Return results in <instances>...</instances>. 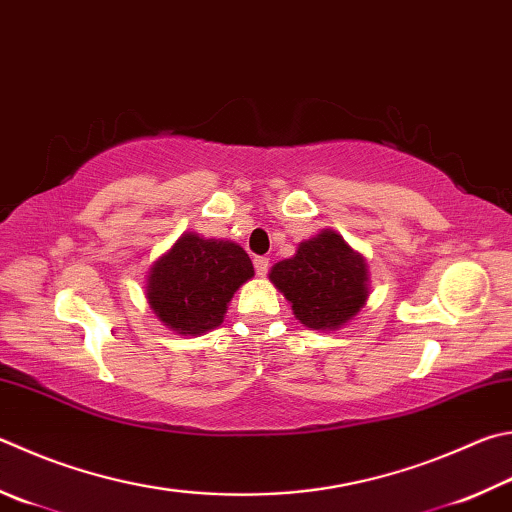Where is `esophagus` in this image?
<instances>
[{"instance_id":"1","label":"esophagus","mask_w":512,"mask_h":512,"mask_svg":"<svg viewBox=\"0 0 512 512\" xmlns=\"http://www.w3.org/2000/svg\"><path fill=\"white\" fill-rule=\"evenodd\" d=\"M253 264H255V271L259 277H264L268 273V266H271L268 264V257H255Z\"/></svg>"}]
</instances>
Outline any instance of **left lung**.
Returning a JSON list of instances; mask_svg holds the SVG:
<instances>
[{
    "label": "left lung",
    "instance_id": "obj_1",
    "mask_svg": "<svg viewBox=\"0 0 512 512\" xmlns=\"http://www.w3.org/2000/svg\"><path fill=\"white\" fill-rule=\"evenodd\" d=\"M275 284L306 329L338 331L362 311L369 297V266L340 232L324 228L297 244L293 257L273 264Z\"/></svg>",
    "mask_w": 512,
    "mask_h": 512
}]
</instances>
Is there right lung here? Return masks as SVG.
Wrapping results in <instances>:
<instances>
[{
  "instance_id": "add662e5",
  "label": "right lung",
  "mask_w": 512,
  "mask_h": 512,
  "mask_svg": "<svg viewBox=\"0 0 512 512\" xmlns=\"http://www.w3.org/2000/svg\"><path fill=\"white\" fill-rule=\"evenodd\" d=\"M255 268L235 241L183 232L147 273L145 297L167 329L203 336L224 322L228 304Z\"/></svg>"
}]
</instances>
